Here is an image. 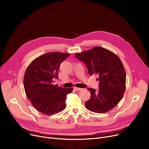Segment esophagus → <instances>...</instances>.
<instances>
[{"label":"esophagus","mask_w":149,"mask_h":149,"mask_svg":"<svg viewBox=\"0 0 149 149\" xmlns=\"http://www.w3.org/2000/svg\"><path fill=\"white\" fill-rule=\"evenodd\" d=\"M74 89L76 90V91H82L83 89L82 88H74Z\"/></svg>","instance_id":"esophagus-1"}]
</instances>
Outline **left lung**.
I'll return each mask as SVG.
<instances>
[{
    "label": "left lung",
    "instance_id": "8db88e82",
    "mask_svg": "<svg viewBox=\"0 0 149 149\" xmlns=\"http://www.w3.org/2000/svg\"><path fill=\"white\" fill-rule=\"evenodd\" d=\"M84 63L92 75L97 74L99 89L88 88L91 98L85 103L90 111L103 113L116 106L126 89V72L120 58L109 50L100 46L75 54Z\"/></svg>",
    "mask_w": 149,
    "mask_h": 149
}]
</instances>
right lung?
I'll list each match as a JSON object with an SVG mask.
<instances>
[{
  "instance_id": "add662e5",
  "label": "right lung",
  "mask_w": 149,
  "mask_h": 149,
  "mask_svg": "<svg viewBox=\"0 0 149 149\" xmlns=\"http://www.w3.org/2000/svg\"><path fill=\"white\" fill-rule=\"evenodd\" d=\"M70 54L53 52L34 59L28 66L23 79V85L28 100L40 112L51 115L66 108V95L73 89L63 88L54 85L58 79L60 65Z\"/></svg>"
}]
</instances>
